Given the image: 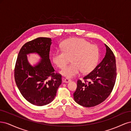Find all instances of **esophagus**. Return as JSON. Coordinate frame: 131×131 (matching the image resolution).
<instances>
[{
    "mask_svg": "<svg viewBox=\"0 0 131 131\" xmlns=\"http://www.w3.org/2000/svg\"><path fill=\"white\" fill-rule=\"evenodd\" d=\"M71 80H70V79H63V82H65V83H68L69 82H70Z\"/></svg>",
    "mask_w": 131,
    "mask_h": 131,
    "instance_id": "34e87169",
    "label": "esophagus"
}]
</instances>
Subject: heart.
<instances>
[{
	"instance_id": "obj_1",
	"label": "heart",
	"mask_w": 131,
	"mask_h": 131,
	"mask_svg": "<svg viewBox=\"0 0 131 131\" xmlns=\"http://www.w3.org/2000/svg\"><path fill=\"white\" fill-rule=\"evenodd\" d=\"M72 58V64L63 68L60 73L68 79L75 77L82 72L88 74L96 68L100 58L97 45L81 38L66 39L62 43V50L53 54L52 61L59 68H63Z\"/></svg>"
}]
</instances>
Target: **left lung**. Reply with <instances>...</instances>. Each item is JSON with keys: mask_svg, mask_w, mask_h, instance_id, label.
<instances>
[{"mask_svg": "<svg viewBox=\"0 0 131 131\" xmlns=\"http://www.w3.org/2000/svg\"><path fill=\"white\" fill-rule=\"evenodd\" d=\"M104 45L106 53L102 62L84 78L85 82L78 81L74 99L78 104L83 106H94L104 101L112 92L115 83V57L109 47Z\"/></svg>", "mask_w": 131, "mask_h": 131, "instance_id": "8db88e82", "label": "left lung"}]
</instances>
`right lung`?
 Returning a JSON list of instances; mask_svg holds the SVG:
<instances>
[{
  "mask_svg": "<svg viewBox=\"0 0 131 131\" xmlns=\"http://www.w3.org/2000/svg\"><path fill=\"white\" fill-rule=\"evenodd\" d=\"M52 40L38 38L26 43L21 47L16 63L14 76L21 94L30 103L43 106L52 102L62 83L61 75L54 74L49 58ZM38 54L41 59L31 65L27 55Z\"/></svg>",
  "mask_w": 131,
  "mask_h": 131,
  "instance_id": "obj_1",
  "label": "right lung"
}]
</instances>
